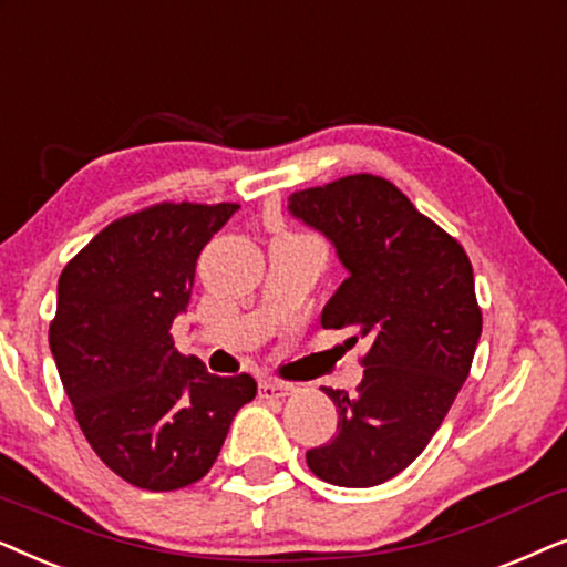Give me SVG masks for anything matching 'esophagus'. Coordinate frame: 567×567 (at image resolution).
Segmentation results:
<instances>
[{"label": "esophagus", "instance_id": "esophagus-1", "mask_svg": "<svg viewBox=\"0 0 567 567\" xmlns=\"http://www.w3.org/2000/svg\"><path fill=\"white\" fill-rule=\"evenodd\" d=\"M296 394V386L288 381H279V379H264L259 383V396L261 399H288Z\"/></svg>", "mask_w": 567, "mask_h": 567}]
</instances>
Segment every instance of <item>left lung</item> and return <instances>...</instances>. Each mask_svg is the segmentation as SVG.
Segmentation results:
<instances>
[{
	"label": "left lung",
	"instance_id": "left-lung-1",
	"mask_svg": "<svg viewBox=\"0 0 567 567\" xmlns=\"http://www.w3.org/2000/svg\"><path fill=\"white\" fill-rule=\"evenodd\" d=\"M290 213L334 244L347 279L321 313L323 329L371 339L358 394L327 389L337 435L306 454L316 477L373 487L417 458L472 368L482 334L464 246L391 181L354 173L290 194Z\"/></svg>",
	"mask_w": 567,
	"mask_h": 567
}]
</instances>
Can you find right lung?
<instances>
[{"label":"right lung","instance_id":"add662e5","mask_svg":"<svg viewBox=\"0 0 567 567\" xmlns=\"http://www.w3.org/2000/svg\"><path fill=\"white\" fill-rule=\"evenodd\" d=\"M236 202H157L97 233L59 277L49 344L97 458L134 487L168 493L213 470L248 373L213 375L176 350L196 259Z\"/></svg>","mask_w":567,"mask_h":567}]
</instances>
